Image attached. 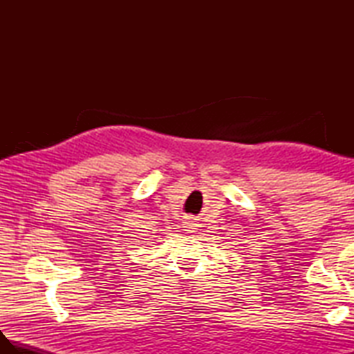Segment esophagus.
I'll return each mask as SVG.
<instances>
[{"instance_id":"1","label":"esophagus","mask_w":354,"mask_h":354,"mask_svg":"<svg viewBox=\"0 0 354 354\" xmlns=\"http://www.w3.org/2000/svg\"><path fill=\"white\" fill-rule=\"evenodd\" d=\"M184 228H187L185 231H190V232L194 230V228H193V223H192L190 221H185V222H184Z\"/></svg>"}]
</instances>
